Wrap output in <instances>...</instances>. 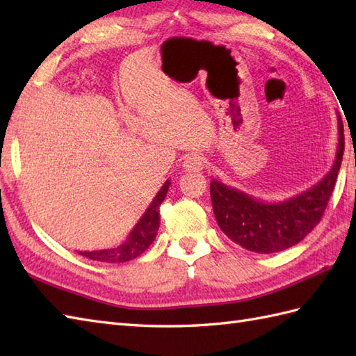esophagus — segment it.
Here are the masks:
<instances>
[{
	"label": "esophagus",
	"mask_w": 356,
	"mask_h": 356,
	"mask_svg": "<svg viewBox=\"0 0 356 356\" xmlns=\"http://www.w3.org/2000/svg\"><path fill=\"white\" fill-rule=\"evenodd\" d=\"M184 168L186 171H193V172H200L203 168H205V157L197 154V153H193V154H188L184 161Z\"/></svg>",
	"instance_id": "esophagus-1"
}]
</instances>
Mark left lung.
<instances>
[{
    "label": "left lung",
    "instance_id": "left-lung-1",
    "mask_svg": "<svg viewBox=\"0 0 356 356\" xmlns=\"http://www.w3.org/2000/svg\"><path fill=\"white\" fill-rule=\"evenodd\" d=\"M344 153V128L338 116L334 166L318 184L283 202L268 203L222 184L211 182V202L220 229L234 243L259 254L280 252L297 245L320 223L334 191Z\"/></svg>",
    "mask_w": 356,
    "mask_h": 356
}]
</instances>
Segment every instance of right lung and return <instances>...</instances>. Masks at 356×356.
<instances>
[{
	"instance_id": "right-lung-1",
	"label": "right lung",
	"mask_w": 356,
	"mask_h": 356,
	"mask_svg": "<svg viewBox=\"0 0 356 356\" xmlns=\"http://www.w3.org/2000/svg\"><path fill=\"white\" fill-rule=\"evenodd\" d=\"M170 185H171L170 180H166L163 186L156 194L153 202H151L148 209L145 211V214L140 217V220L131 229L130 236H128V238L122 245L113 249H101V251L79 252V254L87 257L90 260H96V261L124 263V261H130L136 259V257H139L142 252H145L148 246L153 243L157 236L159 225H161L159 207H161V203L165 200Z\"/></svg>"
}]
</instances>
